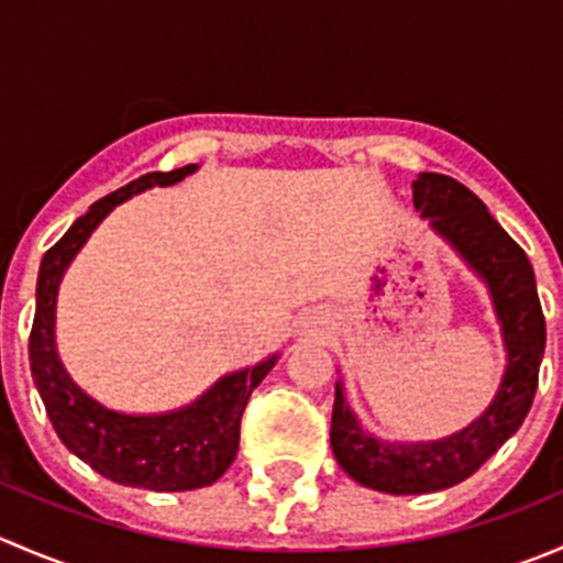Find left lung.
Returning <instances> with one entry per match:
<instances>
[{"label": "left lung", "mask_w": 563, "mask_h": 563, "mask_svg": "<svg viewBox=\"0 0 563 563\" xmlns=\"http://www.w3.org/2000/svg\"><path fill=\"white\" fill-rule=\"evenodd\" d=\"M413 207L485 280L501 323L507 367L485 413L439 441L376 439L351 411L343 384H334L329 433L334 460L354 482L391 496L444 490L468 479L487 457L496 455L498 446L523 424L544 354V316L531 261L493 220L485 203L452 176L424 172L413 179Z\"/></svg>", "instance_id": "8db88e82"}]
</instances>
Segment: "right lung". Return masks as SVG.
Segmentation results:
<instances>
[{"label":"right lung","mask_w":563,"mask_h":563,"mask_svg":"<svg viewBox=\"0 0 563 563\" xmlns=\"http://www.w3.org/2000/svg\"><path fill=\"white\" fill-rule=\"evenodd\" d=\"M196 168L190 163L174 172L144 174L111 196L100 198L40 261L37 308L30 334L32 378L62 444L92 465L100 476L124 487L179 493L218 482L240 450V422L250 395L277 362V354H272L258 365L229 373L190 406L135 417V413L111 411L103 402L89 397L73 382L56 354V294H59L62 275L89 234L103 223L117 203L155 185H176Z\"/></svg>","instance_id":"right-lung-1"}]
</instances>
